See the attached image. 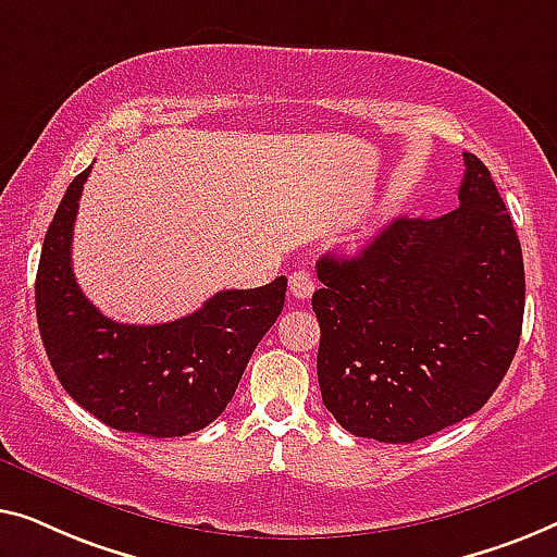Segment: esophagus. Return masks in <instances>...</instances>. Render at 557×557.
I'll use <instances>...</instances> for the list:
<instances>
[{"label": "esophagus", "mask_w": 557, "mask_h": 557, "mask_svg": "<svg viewBox=\"0 0 557 557\" xmlns=\"http://www.w3.org/2000/svg\"><path fill=\"white\" fill-rule=\"evenodd\" d=\"M315 289V280L308 270H295L289 272V295H295L297 300H308Z\"/></svg>", "instance_id": "esophagus-1"}]
</instances>
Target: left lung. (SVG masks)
<instances>
[{
	"label": "left lung",
	"instance_id": "8db88e82",
	"mask_svg": "<svg viewBox=\"0 0 557 557\" xmlns=\"http://www.w3.org/2000/svg\"><path fill=\"white\" fill-rule=\"evenodd\" d=\"M459 207L394 219L350 260H318V381L346 432L411 444L480 411L522 333L524 268L490 169L465 153Z\"/></svg>",
	"mask_w": 557,
	"mask_h": 557
}]
</instances>
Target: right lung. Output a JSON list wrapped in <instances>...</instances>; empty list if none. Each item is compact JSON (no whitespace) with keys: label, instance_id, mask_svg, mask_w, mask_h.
I'll use <instances>...</instances> for the list:
<instances>
[{"label":"right lung","instance_id":"add662e5","mask_svg":"<svg viewBox=\"0 0 557 557\" xmlns=\"http://www.w3.org/2000/svg\"><path fill=\"white\" fill-rule=\"evenodd\" d=\"M90 169L67 186L45 234L35 308L47 358L62 388L119 432L156 438L199 432L232 401L257 343L282 312L287 280L224 289L171 323L106 318L81 293L70 260Z\"/></svg>","mask_w":557,"mask_h":557}]
</instances>
